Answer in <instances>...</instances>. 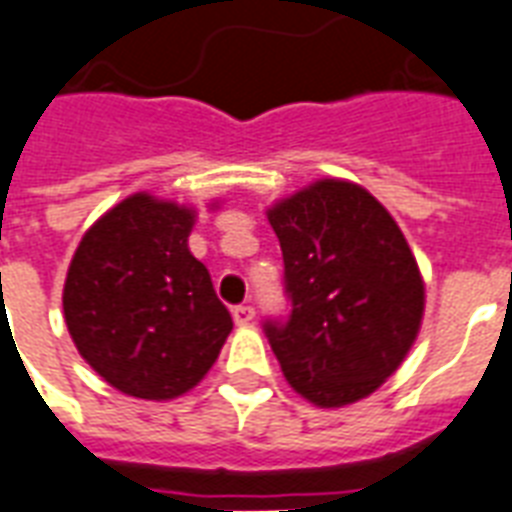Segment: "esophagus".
I'll use <instances>...</instances> for the list:
<instances>
[{
  "instance_id": "esophagus-1",
  "label": "esophagus",
  "mask_w": 512,
  "mask_h": 512,
  "mask_svg": "<svg viewBox=\"0 0 512 512\" xmlns=\"http://www.w3.org/2000/svg\"><path fill=\"white\" fill-rule=\"evenodd\" d=\"M233 319H236V325H249V322L255 319V308L247 306V303L233 306Z\"/></svg>"
}]
</instances>
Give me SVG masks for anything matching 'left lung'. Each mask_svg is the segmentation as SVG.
<instances>
[{"instance_id":"obj_1","label":"left lung","mask_w":512,"mask_h":512,"mask_svg":"<svg viewBox=\"0 0 512 512\" xmlns=\"http://www.w3.org/2000/svg\"><path fill=\"white\" fill-rule=\"evenodd\" d=\"M284 257L287 322L265 335L284 378L319 408L376 392L411 351L424 282L403 230L365 187L319 179L268 209Z\"/></svg>"}]
</instances>
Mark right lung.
<instances>
[{"mask_svg":"<svg viewBox=\"0 0 512 512\" xmlns=\"http://www.w3.org/2000/svg\"><path fill=\"white\" fill-rule=\"evenodd\" d=\"M193 225V209L134 193L85 230L69 263V335L83 360L123 395H185L233 330L206 265L187 249Z\"/></svg>","mask_w":512,"mask_h":512,"instance_id":"obj_1","label":"right lung"}]
</instances>
